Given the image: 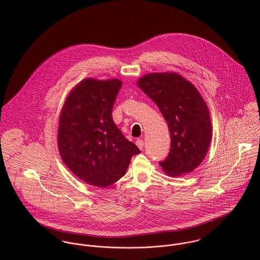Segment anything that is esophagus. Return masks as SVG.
<instances>
[{
  "instance_id": "34e87169",
  "label": "esophagus",
  "mask_w": 260,
  "mask_h": 260,
  "mask_svg": "<svg viewBox=\"0 0 260 260\" xmlns=\"http://www.w3.org/2000/svg\"><path fill=\"white\" fill-rule=\"evenodd\" d=\"M136 145L138 146V148L142 150L143 147H144V141H143L142 139H137V140H136Z\"/></svg>"
}]
</instances>
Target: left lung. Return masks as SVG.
I'll return each mask as SVG.
<instances>
[{
    "label": "left lung",
    "mask_w": 260,
    "mask_h": 260,
    "mask_svg": "<svg viewBox=\"0 0 260 260\" xmlns=\"http://www.w3.org/2000/svg\"><path fill=\"white\" fill-rule=\"evenodd\" d=\"M139 88L158 106L170 132L168 156L159 164L171 176L187 174L206 156L211 141V120L197 89L176 73L145 75Z\"/></svg>",
    "instance_id": "1"
}]
</instances>
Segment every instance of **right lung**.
<instances>
[{
  "label": "right lung",
  "instance_id": "add662e5",
  "mask_svg": "<svg viewBox=\"0 0 260 260\" xmlns=\"http://www.w3.org/2000/svg\"><path fill=\"white\" fill-rule=\"evenodd\" d=\"M122 87L117 79H85L68 96L60 116L58 147L63 162L88 184L107 187L122 178L139 148L112 118Z\"/></svg>",
  "mask_w": 260,
  "mask_h": 260
}]
</instances>
